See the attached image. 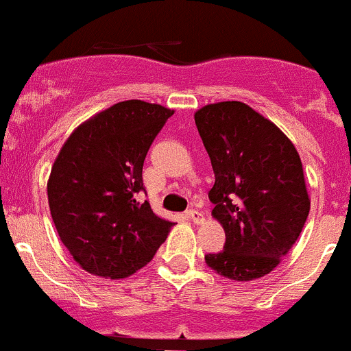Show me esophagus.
Returning <instances> with one entry per match:
<instances>
[{
  "instance_id": "1",
  "label": "esophagus",
  "mask_w": 351,
  "mask_h": 351,
  "mask_svg": "<svg viewBox=\"0 0 351 351\" xmlns=\"http://www.w3.org/2000/svg\"><path fill=\"white\" fill-rule=\"evenodd\" d=\"M186 215L193 223H204V220H205L204 213L198 212V210H190V212H186Z\"/></svg>"
}]
</instances>
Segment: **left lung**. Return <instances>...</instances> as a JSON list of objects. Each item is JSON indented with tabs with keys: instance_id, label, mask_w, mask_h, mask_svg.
Wrapping results in <instances>:
<instances>
[{
	"instance_id": "8db88e82",
	"label": "left lung",
	"mask_w": 351,
	"mask_h": 351,
	"mask_svg": "<svg viewBox=\"0 0 351 351\" xmlns=\"http://www.w3.org/2000/svg\"><path fill=\"white\" fill-rule=\"evenodd\" d=\"M212 161V217L225 230L222 252L206 254L210 269L232 281H254L293 249L309 213L301 158L272 121L239 101L195 112Z\"/></svg>"
}]
</instances>
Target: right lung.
Returning a JSON list of instances; mask_svg holds the SVG:
<instances>
[{
    "instance_id": "obj_1",
    "label": "right lung",
    "mask_w": 351,
    "mask_h": 351,
    "mask_svg": "<svg viewBox=\"0 0 351 351\" xmlns=\"http://www.w3.org/2000/svg\"><path fill=\"white\" fill-rule=\"evenodd\" d=\"M175 110L117 102L73 129L47 182L55 228L84 271L124 279L153 259L175 223L141 200L143 165Z\"/></svg>"
}]
</instances>
